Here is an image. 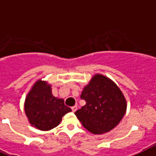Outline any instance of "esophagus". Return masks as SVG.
Masks as SVG:
<instances>
[{
	"mask_svg": "<svg viewBox=\"0 0 156 156\" xmlns=\"http://www.w3.org/2000/svg\"><path fill=\"white\" fill-rule=\"evenodd\" d=\"M71 109H72V111H73V112H75L76 110H77V106H74V107H72Z\"/></svg>",
	"mask_w": 156,
	"mask_h": 156,
	"instance_id": "esophagus-1",
	"label": "esophagus"
}]
</instances>
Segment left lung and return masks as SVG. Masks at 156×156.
Wrapping results in <instances>:
<instances>
[{
  "instance_id": "left-lung-1",
  "label": "left lung",
  "mask_w": 156,
  "mask_h": 156,
  "mask_svg": "<svg viewBox=\"0 0 156 156\" xmlns=\"http://www.w3.org/2000/svg\"><path fill=\"white\" fill-rule=\"evenodd\" d=\"M81 98L86 105L75 115L90 132L102 135L114 129L126 111V101L113 81L102 74L92 77L83 88Z\"/></svg>"
}]
</instances>
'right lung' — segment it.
<instances>
[{"mask_svg": "<svg viewBox=\"0 0 156 156\" xmlns=\"http://www.w3.org/2000/svg\"><path fill=\"white\" fill-rule=\"evenodd\" d=\"M24 107L30 123L41 131L56 127L62 118L71 111L62 98L52 94L51 85L41 79L37 81L28 93Z\"/></svg>", "mask_w": 156, "mask_h": 156, "instance_id": "add662e5", "label": "right lung"}]
</instances>
